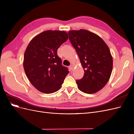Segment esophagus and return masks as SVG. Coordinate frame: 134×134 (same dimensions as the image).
I'll return each mask as SVG.
<instances>
[{
    "label": "esophagus",
    "mask_w": 134,
    "mask_h": 134,
    "mask_svg": "<svg viewBox=\"0 0 134 134\" xmlns=\"http://www.w3.org/2000/svg\"><path fill=\"white\" fill-rule=\"evenodd\" d=\"M73 67H74V66L72 65H70L69 68H70V71H73V69H74Z\"/></svg>",
    "instance_id": "1"
}]
</instances>
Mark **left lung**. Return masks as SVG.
Masks as SVG:
<instances>
[{
  "mask_svg": "<svg viewBox=\"0 0 134 134\" xmlns=\"http://www.w3.org/2000/svg\"><path fill=\"white\" fill-rule=\"evenodd\" d=\"M84 69L82 79L76 80L79 90L87 94L98 92L110 78L113 59L107 44L98 35L86 30L68 32Z\"/></svg>",
  "mask_w": 134,
  "mask_h": 134,
  "instance_id": "1",
  "label": "left lung"
}]
</instances>
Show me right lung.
Masks as SVG:
<instances>
[{
  "instance_id": "right-lung-1",
  "label": "right lung",
  "mask_w": 134,
  "mask_h": 134,
  "mask_svg": "<svg viewBox=\"0 0 134 134\" xmlns=\"http://www.w3.org/2000/svg\"><path fill=\"white\" fill-rule=\"evenodd\" d=\"M68 38L64 31L47 30L31 40L24 54L23 68L33 86L50 94L61 88L68 74L57 54L58 48Z\"/></svg>"
}]
</instances>
